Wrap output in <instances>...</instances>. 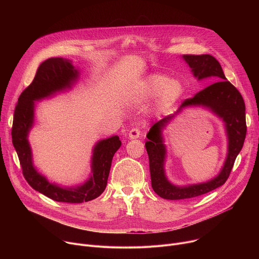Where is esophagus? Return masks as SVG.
I'll list each match as a JSON object with an SVG mask.
<instances>
[{"instance_id":"1","label":"esophagus","mask_w":259,"mask_h":259,"mask_svg":"<svg viewBox=\"0 0 259 259\" xmlns=\"http://www.w3.org/2000/svg\"><path fill=\"white\" fill-rule=\"evenodd\" d=\"M140 136V130L138 128H133L129 132V138L130 139H137Z\"/></svg>"}]
</instances>
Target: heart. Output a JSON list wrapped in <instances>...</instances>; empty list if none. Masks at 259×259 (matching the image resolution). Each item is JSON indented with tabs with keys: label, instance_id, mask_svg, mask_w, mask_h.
I'll list each match as a JSON object with an SVG mask.
<instances>
[{
	"label": "heart",
	"instance_id": "obj_1",
	"mask_svg": "<svg viewBox=\"0 0 259 259\" xmlns=\"http://www.w3.org/2000/svg\"><path fill=\"white\" fill-rule=\"evenodd\" d=\"M138 92L144 100L157 98L158 105L163 109H167L182 97L184 88L181 82L176 79L169 80L160 73H153L142 82Z\"/></svg>",
	"mask_w": 259,
	"mask_h": 259
}]
</instances>
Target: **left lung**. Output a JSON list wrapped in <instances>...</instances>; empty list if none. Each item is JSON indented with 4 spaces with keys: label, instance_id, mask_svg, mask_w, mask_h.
Segmentation results:
<instances>
[{
    "label": "left lung",
    "instance_id": "obj_1",
    "mask_svg": "<svg viewBox=\"0 0 259 259\" xmlns=\"http://www.w3.org/2000/svg\"><path fill=\"white\" fill-rule=\"evenodd\" d=\"M193 76L198 80L212 79L213 84L198 92L194 97L184 100L174 115L167 116L155 123L146 137L145 149L149 155L152 188L163 199L182 200L207 194L227 181L235 160L241 152L246 137L245 103L241 93L226 78L220 63L209 54L182 55ZM191 106L208 108L225 123L228 137V155L223 168L214 178L206 183L179 187L171 184L165 176L164 161L166 150L162 138V129L182 110Z\"/></svg>",
    "mask_w": 259,
    "mask_h": 259
}]
</instances>
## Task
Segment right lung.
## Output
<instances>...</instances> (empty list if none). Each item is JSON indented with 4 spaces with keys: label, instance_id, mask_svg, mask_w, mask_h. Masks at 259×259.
Wrapping results in <instances>:
<instances>
[{
    "label": "right lung",
    "instance_id": "1",
    "mask_svg": "<svg viewBox=\"0 0 259 259\" xmlns=\"http://www.w3.org/2000/svg\"><path fill=\"white\" fill-rule=\"evenodd\" d=\"M79 77V69L68 59L54 57L45 60L38 67L31 84L20 94L13 117L12 142L25 180L33 190L56 202L83 203L99 197L106 188L113 157L122 144L118 135L97 141L92 151L91 175L77 187L64 188L50 182L34 167L28 142L34 121V101L70 90Z\"/></svg>",
    "mask_w": 259,
    "mask_h": 259
}]
</instances>
